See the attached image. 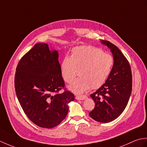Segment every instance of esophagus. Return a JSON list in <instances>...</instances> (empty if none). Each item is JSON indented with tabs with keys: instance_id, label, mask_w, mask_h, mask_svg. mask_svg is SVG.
Wrapping results in <instances>:
<instances>
[{
	"instance_id": "1",
	"label": "esophagus",
	"mask_w": 147,
	"mask_h": 147,
	"mask_svg": "<svg viewBox=\"0 0 147 147\" xmlns=\"http://www.w3.org/2000/svg\"><path fill=\"white\" fill-rule=\"evenodd\" d=\"M85 98H86V95H77L76 96V99L78 100H83Z\"/></svg>"
}]
</instances>
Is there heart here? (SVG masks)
<instances>
[{
	"mask_svg": "<svg viewBox=\"0 0 147 147\" xmlns=\"http://www.w3.org/2000/svg\"><path fill=\"white\" fill-rule=\"evenodd\" d=\"M112 55L91 45L77 47L71 57L65 56L62 61L61 74L65 82L71 83L78 75L80 77L71 84L69 89L76 93L91 88L100 87L107 80L114 65Z\"/></svg>",
	"mask_w": 147,
	"mask_h": 147,
	"instance_id": "heart-1",
	"label": "heart"
}]
</instances>
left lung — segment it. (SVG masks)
Segmentation results:
<instances>
[{
	"label": "left lung",
	"mask_w": 147,
	"mask_h": 147,
	"mask_svg": "<svg viewBox=\"0 0 147 147\" xmlns=\"http://www.w3.org/2000/svg\"><path fill=\"white\" fill-rule=\"evenodd\" d=\"M101 43L110 49L114 65L105 83L90 95L94 109L89 115L100 123H109L117 118L125 109L132 90V74L128 61L119 49L109 41Z\"/></svg>",
	"instance_id": "obj_1"
}]
</instances>
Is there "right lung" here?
Segmentation results:
<instances>
[{
	"mask_svg": "<svg viewBox=\"0 0 147 147\" xmlns=\"http://www.w3.org/2000/svg\"><path fill=\"white\" fill-rule=\"evenodd\" d=\"M57 51L38 43L24 54L17 65L16 93L27 117L43 128H52L66 117L73 93L64 88ZM62 88V93L58 92Z\"/></svg>",
	"mask_w": 147,
	"mask_h": 147,
	"instance_id": "add662e5",
	"label": "right lung"
}]
</instances>
